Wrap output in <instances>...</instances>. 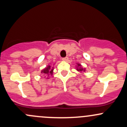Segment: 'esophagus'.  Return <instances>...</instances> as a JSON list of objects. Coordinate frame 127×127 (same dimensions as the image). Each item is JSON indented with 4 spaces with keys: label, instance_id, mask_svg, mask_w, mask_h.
<instances>
[{
    "label": "esophagus",
    "instance_id": "esophagus-1",
    "mask_svg": "<svg viewBox=\"0 0 127 127\" xmlns=\"http://www.w3.org/2000/svg\"><path fill=\"white\" fill-rule=\"evenodd\" d=\"M62 60H63V61H67V60H69V58H68V57H65V58H63Z\"/></svg>",
    "mask_w": 127,
    "mask_h": 127
}]
</instances>
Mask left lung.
I'll return each mask as SVG.
<instances>
[{
    "instance_id": "left-lung-1",
    "label": "left lung",
    "mask_w": 127,
    "mask_h": 127,
    "mask_svg": "<svg viewBox=\"0 0 127 127\" xmlns=\"http://www.w3.org/2000/svg\"><path fill=\"white\" fill-rule=\"evenodd\" d=\"M76 70L77 71L82 72H85V71H86L85 68L82 67V65L79 63H77V69Z\"/></svg>"
}]
</instances>
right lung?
Masks as SVG:
<instances>
[{
    "mask_svg": "<svg viewBox=\"0 0 127 127\" xmlns=\"http://www.w3.org/2000/svg\"><path fill=\"white\" fill-rule=\"evenodd\" d=\"M54 67H51L50 65H48L45 68L43 69V70L41 71V73L44 75H47L48 76L49 75H53V69H54ZM49 79V78H48Z\"/></svg>",
    "mask_w": 127,
    "mask_h": 127,
    "instance_id": "add662e5",
    "label": "right lung"
}]
</instances>
